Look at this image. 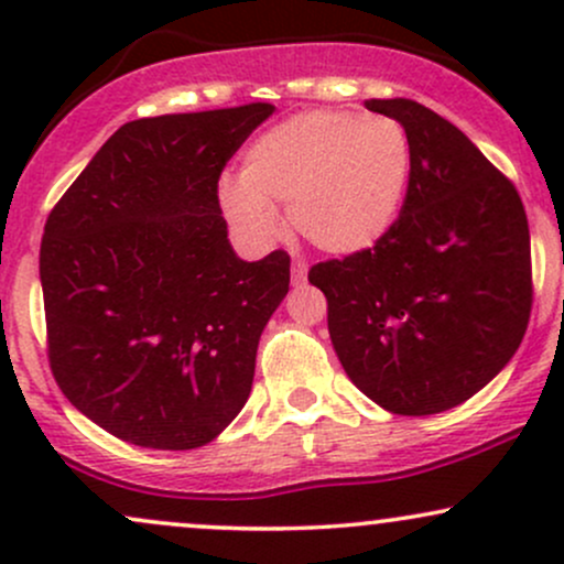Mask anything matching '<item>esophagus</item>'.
<instances>
[{"label": "esophagus", "instance_id": "obj_1", "mask_svg": "<svg viewBox=\"0 0 564 564\" xmlns=\"http://www.w3.org/2000/svg\"><path fill=\"white\" fill-rule=\"evenodd\" d=\"M304 281H307V264L302 260H294L291 262V283H294V286H302Z\"/></svg>", "mask_w": 564, "mask_h": 564}]
</instances>
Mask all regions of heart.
I'll return each mask as SVG.
<instances>
[{
  "instance_id": "b5f03b06",
  "label": "heart",
  "mask_w": 564,
  "mask_h": 564,
  "mask_svg": "<svg viewBox=\"0 0 564 564\" xmlns=\"http://www.w3.org/2000/svg\"><path fill=\"white\" fill-rule=\"evenodd\" d=\"M411 140L387 116L334 108L270 127L243 153L238 183L219 187L225 217L249 241L278 232L275 206L291 228L336 257L377 249L398 225L411 183Z\"/></svg>"
}]
</instances>
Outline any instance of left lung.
Wrapping results in <instances>:
<instances>
[{"label":"left lung","mask_w":564,"mask_h":564,"mask_svg":"<svg viewBox=\"0 0 564 564\" xmlns=\"http://www.w3.org/2000/svg\"><path fill=\"white\" fill-rule=\"evenodd\" d=\"M403 124L411 183L377 249L310 270L326 294L339 364L366 398L400 416L462 405L525 336L530 230L520 193L448 119L419 102L366 100Z\"/></svg>","instance_id":"8db88e82"}]
</instances>
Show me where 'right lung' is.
Instances as JSON below:
<instances>
[{
    "instance_id": "right-lung-1",
    "label": "right lung",
    "mask_w": 564,
    "mask_h": 564,
    "mask_svg": "<svg viewBox=\"0 0 564 564\" xmlns=\"http://www.w3.org/2000/svg\"><path fill=\"white\" fill-rule=\"evenodd\" d=\"M270 102L129 121L44 225L50 366L97 426L191 451L241 413L260 336L289 294V254L232 251L217 183Z\"/></svg>"
}]
</instances>
